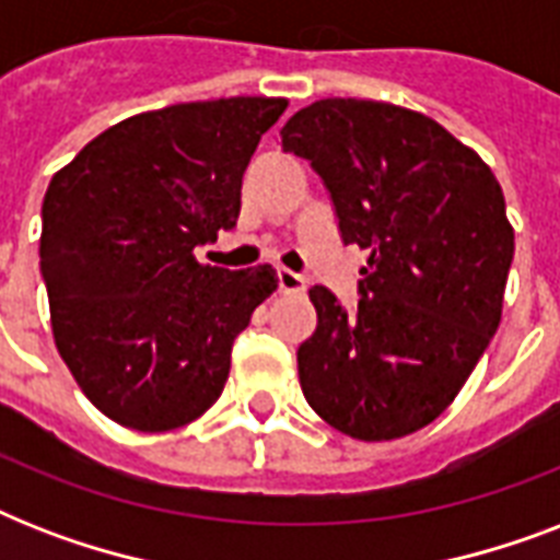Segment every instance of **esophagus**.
<instances>
[{"label":"esophagus","instance_id":"obj_1","mask_svg":"<svg viewBox=\"0 0 560 560\" xmlns=\"http://www.w3.org/2000/svg\"><path fill=\"white\" fill-rule=\"evenodd\" d=\"M307 281L305 276H299V272L288 270V267H281L279 270V290L281 293H305Z\"/></svg>","mask_w":560,"mask_h":560}]
</instances>
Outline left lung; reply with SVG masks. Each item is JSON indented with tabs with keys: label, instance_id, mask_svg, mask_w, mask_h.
Listing matches in <instances>:
<instances>
[{
	"label": "left lung",
	"instance_id": "obj_1",
	"mask_svg": "<svg viewBox=\"0 0 560 560\" xmlns=\"http://www.w3.org/2000/svg\"><path fill=\"white\" fill-rule=\"evenodd\" d=\"M346 244L369 249L354 311L316 284L299 383L323 421L389 442L451 407L497 334L514 258L503 188L439 121L386 101L323 98L281 127Z\"/></svg>",
	"mask_w": 560,
	"mask_h": 560
}]
</instances>
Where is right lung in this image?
<instances>
[{
    "instance_id": "1",
    "label": "right lung",
    "mask_w": 560,
    "mask_h": 560,
    "mask_svg": "<svg viewBox=\"0 0 560 560\" xmlns=\"http://www.w3.org/2000/svg\"><path fill=\"white\" fill-rule=\"evenodd\" d=\"M284 109L237 95L139 113L48 183L39 272L55 346L116 424L165 433L220 398L232 342L279 279L194 249L235 226L246 165Z\"/></svg>"
}]
</instances>
